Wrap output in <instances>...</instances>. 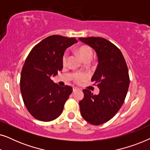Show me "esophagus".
<instances>
[{
	"label": "esophagus",
	"instance_id": "34e87169",
	"mask_svg": "<svg viewBox=\"0 0 150 150\" xmlns=\"http://www.w3.org/2000/svg\"><path fill=\"white\" fill-rule=\"evenodd\" d=\"M78 89H79V88H78V87H74V88H73V91H77Z\"/></svg>",
	"mask_w": 150,
	"mask_h": 150
}]
</instances>
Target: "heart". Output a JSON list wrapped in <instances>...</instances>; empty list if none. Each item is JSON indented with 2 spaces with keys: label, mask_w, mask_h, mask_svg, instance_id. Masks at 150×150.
<instances>
[{
  "label": "heart",
  "mask_w": 150,
  "mask_h": 150,
  "mask_svg": "<svg viewBox=\"0 0 150 150\" xmlns=\"http://www.w3.org/2000/svg\"><path fill=\"white\" fill-rule=\"evenodd\" d=\"M77 53L81 57V59L83 61H89L91 59L92 55H93V52H92L91 49L88 46H81L77 50ZM67 61V55L65 54L63 57V65H65ZM86 76L85 74H77L75 76V81H79L80 80L83 79L85 78Z\"/></svg>",
  "instance_id": "b5f03b06"
}]
</instances>
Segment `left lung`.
<instances>
[{
  "label": "left lung",
  "mask_w": 150,
  "mask_h": 150,
  "mask_svg": "<svg viewBox=\"0 0 150 150\" xmlns=\"http://www.w3.org/2000/svg\"><path fill=\"white\" fill-rule=\"evenodd\" d=\"M79 40L91 47L98 56V64L91 81L97 83L100 93L94 95L83 89L84 98L79 102L83 119L98 126L113 117L124 104L130 84L128 69L122 52L109 41L96 37Z\"/></svg>",
  "instance_id": "1"
}]
</instances>
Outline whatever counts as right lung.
Masks as SVG:
<instances>
[{
  "label": "right lung",
  "mask_w": 150,
  "mask_h": 150,
  "mask_svg": "<svg viewBox=\"0 0 150 150\" xmlns=\"http://www.w3.org/2000/svg\"><path fill=\"white\" fill-rule=\"evenodd\" d=\"M75 38L49 36L32 49L22 67L20 91L30 115L42 122H50L63 112L65 102L73 89L61 87L51 76L63 69V57L68 47L77 43Z\"/></svg>",
  "instance_id": "right-lung-1"
}]
</instances>
